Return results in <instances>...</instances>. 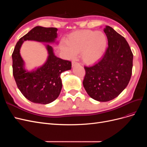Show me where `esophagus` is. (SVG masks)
Returning a JSON list of instances; mask_svg holds the SVG:
<instances>
[{
	"mask_svg": "<svg viewBox=\"0 0 147 147\" xmlns=\"http://www.w3.org/2000/svg\"><path fill=\"white\" fill-rule=\"evenodd\" d=\"M80 65V63H77V62H75V61H72V67L75 66V65Z\"/></svg>",
	"mask_w": 147,
	"mask_h": 147,
	"instance_id": "34e87169",
	"label": "esophagus"
}]
</instances>
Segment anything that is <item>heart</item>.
Here are the masks:
<instances>
[{
	"label": "heart",
	"mask_w": 147,
	"mask_h": 147,
	"mask_svg": "<svg viewBox=\"0 0 147 147\" xmlns=\"http://www.w3.org/2000/svg\"><path fill=\"white\" fill-rule=\"evenodd\" d=\"M107 45L105 34L90 30L73 32L69 35L67 42H62L61 51L70 59L81 52V57L84 63L91 64L98 61L104 55Z\"/></svg>",
	"instance_id": "heart-1"
}]
</instances>
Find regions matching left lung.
<instances>
[{
	"label": "left lung",
	"mask_w": 147,
	"mask_h": 147,
	"mask_svg": "<svg viewBox=\"0 0 147 147\" xmlns=\"http://www.w3.org/2000/svg\"><path fill=\"white\" fill-rule=\"evenodd\" d=\"M108 39V48L95 64L84 66L83 86L91 98L107 102L117 97L130 81L133 54L126 39L112 28L104 29Z\"/></svg>",
	"instance_id": "8db88e82"
}]
</instances>
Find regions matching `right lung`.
I'll use <instances>...</instances> for the list:
<instances>
[{
	"instance_id": "1",
	"label": "right lung",
	"mask_w": 147,
	"mask_h": 147,
	"mask_svg": "<svg viewBox=\"0 0 147 147\" xmlns=\"http://www.w3.org/2000/svg\"><path fill=\"white\" fill-rule=\"evenodd\" d=\"M57 30L55 28L36 26L19 40L13 52V75L16 85L26 98L34 103L48 104L58 97L63 85L61 74L70 70L72 63L56 57L53 48L47 45L48 57L46 63L37 70L29 72L24 69L20 48L26 40L55 42Z\"/></svg>"
}]
</instances>
